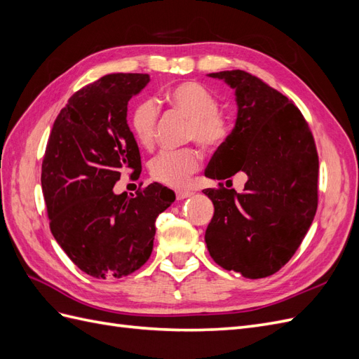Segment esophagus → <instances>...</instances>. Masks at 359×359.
I'll return each instance as SVG.
<instances>
[{
  "instance_id": "obj_1",
  "label": "esophagus",
  "mask_w": 359,
  "mask_h": 359,
  "mask_svg": "<svg viewBox=\"0 0 359 359\" xmlns=\"http://www.w3.org/2000/svg\"><path fill=\"white\" fill-rule=\"evenodd\" d=\"M191 191H187V190H178L177 191V199L178 201H182V199H187V198H190L191 196Z\"/></svg>"
}]
</instances>
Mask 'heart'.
Segmentation results:
<instances>
[{"label":"heart","mask_w":359,"mask_h":359,"mask_svg":"<svg viewBox=\"0 0 359 359\" xmlns=\"http://www.w3.org/2000/svg\"><path fill=\"white\" fill-rule=\"evenodd\" d=\"M172 111L189 119L186 137L194 140L205 149L220 147L229 136V121L219 111V99L199 82H181L170 86L163 94ZM158 112L151 100L139 102L130 114V128L142 147L154 142ZM201 166L198 151L186 148L181 151H163L149 163V172L154 180L172 187L186 186L191 173Z\"/></svg>","instance_id":"obj_1"}]
</instances>
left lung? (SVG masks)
<instances>
[{"label": "left lung", "instance_id": "obj_1", "mask_svg": "<svg viewBox=\"0 0 359 359\" xmlns=\"http://www.w3.org/2000/svg\"><path fill=\"white\" fill-rule=\"evenodd\" d=\"M235 90L232 133L205 175L248 177L244 191L206 189L214 215L205 243L215 264L264 278L295 255L318 210L319 158L309 124L286 95L244 70L210 73Z\"/></svg>", "mask_w": 359, "mask_h": 359}]
</instances>
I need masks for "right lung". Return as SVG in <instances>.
Returning <instances> with one entry per match:
<instances>
[{
    "instance_id": "add662e5",
    "label": "right lung",
    "mask_w": 359,
    "mask_h": 359,
    "mask_svg": "<svg viewBox=\"0 0 359 359\" xmlns=\"http://www.w3.org/2000/svg\"><path fill=\"white\" fill-rule=\"evenodd\" d=\"M149 82L144 73H114L76 91L58 114L41 165L50 232L72 262L95 278H121L151 256L156 219L175 193L154 182L115 194L124 170L140 172L127 104Z\"/></svg>"
}]
</instances>
